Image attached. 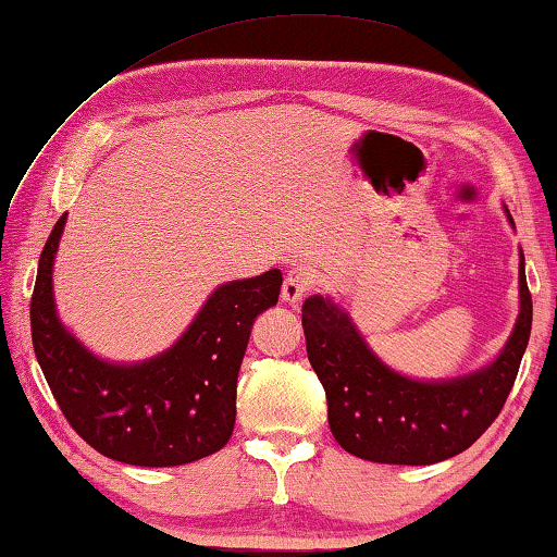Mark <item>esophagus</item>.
<instances>
[{"mask_svg": "<svg viewBox=\"0 0 557 557\" xmlns=\"http://www.w3.org/2000/svg\"><path fill=\"white\" fill-rule=\"evenodd\" d=\"M314 285H317V272L310 268V264H295V268L287 270V277L282 282V299L289 305H295L307 293H312Z\"/></svg>", "mask_w": 557, "mask_h": 557, "instance_id": "1", "label": "esophagus"}]
</instances>
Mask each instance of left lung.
<instances>
[{
    "label": "left lung",
    "mask_w": 557,
    "mask_h": 557,
    "mask_svg": "<svg viewBox=\"0 0 557 557\" xmlns=\"http://www.w3.org/2000/svg\"><path fill=\"white\" fill-rule=\"evenodd\" d=\"M520 314L498 359L451 382H413L379 361L330 299L302 307L307 357L326 394V419L344 451L374 463L429 466L461 454L506 404L531 339L533 299L520 255Z\"/></svg>",
    "instance_id": "8db88e82"
}]
</instances>
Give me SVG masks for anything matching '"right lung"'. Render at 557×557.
I'll return each mask as SVG.
<instances>
[{
  "label": "right lung",
  "instance_id": "1",
  "mask_svg": "<svg viewBox=\"0 0 557 557\" xmlns=\"http://www.w3.org/2000/svg\"><path fill=\"white\" fill-rule=\"evenodd\" d=\"M66 213L44 245L32 293L34 355L61 413L96 451L131 466H183L233 436L237 372L252 322L277 305L282 272L218 287L188 332L144 364H109L57 320L51 264Z\"/></svg>",
  "mask_w": 557,
  "mask_h": 557
}]
</instances>
